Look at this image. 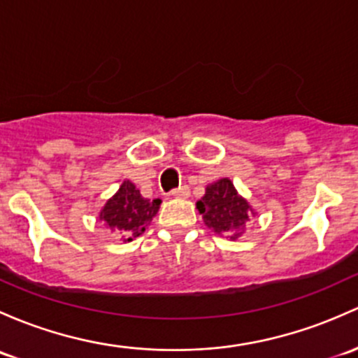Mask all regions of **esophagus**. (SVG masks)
Listing matches in <instances>:
<instances>
[{
    "instance_id": "esophagus-1",
    "label": "esophagus",
    "mask_w": 358,
    "mask_h": 358,
    "mask_svg": "<svg viewBox=\"0 0 358 358\" xmlns=\"http://www.w3.org/2000/svg\"><path fill=\"white\" fill-rule=\"evenodd\" d=\"M189 195H190V190L187 185L180 187V189H175L171 192V197H175V199H187Z\"/></svg>"
}]
</instances>
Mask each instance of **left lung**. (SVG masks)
<instances>
[{
  "label": "left lung",
  "mask_w": 358,
  "mask_h": 358,
  "mask_svg": "<svg viewBox=\"0 0 358 358\" xmlns=\"http://www.w3.org/2000/svg\"><path fill=\"white\" fill-rule=\"evenodd\" d=\"M206 227L229 240H238L245 233L247 223L255 210L245 197L238 194L229 178H220L206 187V194L197 201Z\"/></svg>",
  "instance_id": "1"
}]
</instances>
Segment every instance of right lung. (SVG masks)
I'll list each match as a JSON object with an SVG mask.
<instances>
[{
  "instance_id": "add662e5",
  "label": "right lung",
  "mask_w": 358,
  "mask_h": 358,
  "mask_svg": "<svg viewBox=\"0 0 358 358\" xmlns=\"http://www.w3.org/2000/svg\"><path fill=\"white\" fill-rule=\"evenodd\" d=\"M159 206V199H144L130 180H123L116 194L108 199L101 209L99 221H103L111 233L122 236L123 242H131L145 231Z\"/></svg>"
}]
</instances>
